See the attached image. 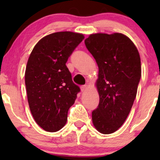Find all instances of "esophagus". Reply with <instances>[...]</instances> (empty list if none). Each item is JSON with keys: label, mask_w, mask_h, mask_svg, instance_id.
I'll return each instance as SVG.
<instances>
[{"label": "esophagus", "mask_w": 160, "mask_h": 160, "mask_svg": "<svg viewBox=\"0 0 160 160\" xmlns=\"http://www.w3.org/2000/svg\"><path fill=\"white\" fill-rule=\"evenodd\" d=\"M86 88H87V86H81V87H80V89H81V92H85L86 90Z\"/></svg>", "instance_id": "1"}]
</instances>
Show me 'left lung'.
Instances as JSON below:
<instances>
[{"instance_id":"obj_1","label":"left lung","mask_w":160,"mask_h":160,"mask_svg":"<svg viewBox=\"0 0 160 160\" xmlns=\"http://www.w3.org/2000/svg\"><path fill=\"white\" fill-rule=\"evenodd\" d=\"M85 45L98 66V108L92 112L99 132L118 130L127 118L141 76V58L133 42L120 33L93 34Z\"/></svg>"}]
</instances>
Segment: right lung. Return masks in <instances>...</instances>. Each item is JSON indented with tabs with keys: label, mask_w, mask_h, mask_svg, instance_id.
Masks as SVG:
<instances>
[{
	"label": "right lung",
	"mask_w": 160,
	"mask_h": 160,
	"mask_svg": "<svg viewBox=\"0 0 160 160\" xmlns=\"http://www.w3.org/2000/svg\"><path fill=\"white\" fill-rule=\"evenodd\" d=\"M83 39L78 33H52L39 40L29 56L25 74L28 102L34 120L45 131L54 132L65 126L80 92L66 62Z\"/></svg>",
	"instance_id": "right-lung-1"
}]
</instances>
